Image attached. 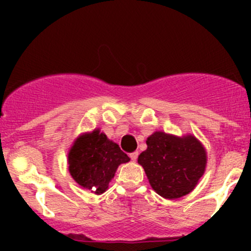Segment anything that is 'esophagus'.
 Wrapping results in <instances>:
<instances>
[{
	"label": "esophagus",
	"instance_id": "34e87169",
	"mask_svg": "<svg viewBox=\"0 0 251 251\" xmlns=\"http://www.w3.org/2000/svg\"><path fill=\"white\" fill-rule=\"evenodd\" d=\"M137 156H138V151H133V153L130 154V158H131V160H132V161H136Z\"/></svg>",
	"mask_w": 251,
	"mask_h": 251
}]
</instances>
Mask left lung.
<instances>
[{
  "label": "left lung",
  "instance_id": "obj_1",
  "mask_svg": "<svg viewBox=\"0 0 251 251\" xmlns=\"http://www.w3.org/2000/svg\"><path fill=\"white\" fill-rule=\"evenodd\" d=\"M138 164L159 196L177 199L191 193L204 175L206 151L194 136L177 137L156 131L147 138Z\"/></svg>",
  "mask_w": 251,
  "mask_h": 251
}]
</instances>
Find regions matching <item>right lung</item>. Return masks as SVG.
I'll return each mask as SVG.
<instances>
[{"instance_id": "add662e5", "label": "right lung", "mask_w": 251, "mask_h": 251, "mask_svg": "<svg viewBox=\"0 0 251 251\" xmlns=\"http://www.w3.org/2000/svg\"><path fill=\"white\" fill-rule=\"evenodd\" d=\"M127 161H130L127 154L98 128L78 136L68 154L69 173L73 178L96 194L107 191L118 166Z\"/></svg>"}]
</instances>
